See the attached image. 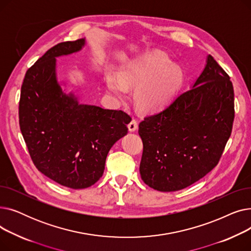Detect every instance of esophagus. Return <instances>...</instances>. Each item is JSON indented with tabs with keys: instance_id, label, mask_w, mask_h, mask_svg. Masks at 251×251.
<instances>
[{
	"instance_id": "1",
	"label": "esophagus",
	"mask_w": 251,
	"mask_h": 251,
	"mask_svg": "<svg viewBox=\"0 0 251 251\" xmlns=\"http://www.w3.org/2000/svg\"><path fill=\"white\" fill-rule=\"evenodd\" d=\"M128 129L130 132H134V131H136L137 129V121L135 120V119H132L131 120V122L128 124Z\"/></svg>"
}]
</instances>
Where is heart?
<instances>
[{
    "mask_svg": "<svg viewBox=\"0 0 251 251\" xmlns=\"http://www.w3.org/2000/svg\"><path fill=\"white\" fill-rule=\"evenodd\" d=\"M182 70L173 66L172 61L162 54L138 60L124 69L121 76L109 74L107 87L119 100L128 96V88L137 87L135 100L146 112H154L173 100L183 82Z\"/></svg>",
    "mask_w": 251,
    "mask_h": 251,
    "instance_id": "heart-1",
    "label": "heart"
}]
</instances>
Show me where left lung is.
<instances>
[{
  "mask_svg": "<svg viewBox=\"0 0 251 251\" xmlns=\"http://www.w3.org/2000/svg\"><path fill=\"white\" fill-rule=\"evenodd\" d=\"M233 121L230 77L208 55L190 89L140 122L141 179L162 192L190 186L218 165Z\"/></svg>",
  "mask_w": 251,
  "mask_h": 251,
  "instance_id": "left-lung-1",
  "label": "left lung"
}]
</instances>
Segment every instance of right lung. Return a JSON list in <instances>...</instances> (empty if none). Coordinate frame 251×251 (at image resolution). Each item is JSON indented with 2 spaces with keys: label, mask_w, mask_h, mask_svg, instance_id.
<instances>
[{
  "label": "right lung",
  "mask_w": 251,
  "mask_h": 251,
  "mask_svg": "<svg viewBox=\"0 0 251 251\" xmlns=\"http://www.w3.org/2000/svg\"><path fill=\"white\" fill-rule=\"evenodd\" d=\"M85 38L50 48L27 70L21 86L19 125L39 172L72 189L87 188L103 174L114 144L128 132L123 111L80 103L57 78L58 57L81 50Z\"/></svg>",
  "instance_id": "obj_1"
}]
</instances>
